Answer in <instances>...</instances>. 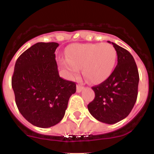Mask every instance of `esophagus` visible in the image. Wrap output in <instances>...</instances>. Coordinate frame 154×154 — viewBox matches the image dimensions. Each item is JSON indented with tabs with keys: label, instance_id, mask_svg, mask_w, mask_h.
<instances>
[{
	"label": "esophagus",
	"instance_id": "34e87169",
	"mask_svg": "<svg viewBox=\"0 0 154 154\" xmlns=\"http://www.w3.org/2000/svg\"><path fill=\"white\" fill-rule=\"evenodd\" d=\"M83 89V86H80V85H77V92H80V91H81Z\"/></svg>",
	"mask_w": 154,
	"mask_h": 154
}]
</instances>
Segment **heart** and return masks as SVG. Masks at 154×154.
I'll use <instances>...</instances> for the list:
<instances>
[{
	"label": "heart",
	"mask_w": 154,
	"mask_h": 154,
	"mask_svg": "<svg viewBox=\"0 0 154 154\" xmlns=\"http://www.w3.org/2000/svg\"><path fill=\"white\" fill-rule=\"evenodd\" d=\"M64 65L72 74L83 68V75L92 83L106 80L112 72L117 52L110 44H83L71 46Z\"/></svg>",
	"instance_id": "b5f03b06"
}]
</instances>
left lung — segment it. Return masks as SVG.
Returning <instances> with one entry per match:
<instances>
[{
	"instance_id": "obj_1",
	"label": "left lung",
	"mask_w": 154,
	"mask_h": 154,
	"mask_svg": "<svg viewBox=\"0 0 154 154\" xmlns=\"http://www.w3.org/2000/svg\"><path fill=\"white\" fill-rule=\"evenodd\" d=\"M108 42L116 50L118 64L105 81L91 88L95 97L88 104V109L99 122L113 125L125 119L133 109L137 99L139 75L130 53Z\"/></svg>"
}]
</instances>
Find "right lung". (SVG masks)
<instances>
[{
	"instance_id": "obj_1",
	"label": "right lung",
	"mask_w": 154,
	"mask_h": 154,
	"mask_svg": "<svg viewBox=\"0 0 154 154\" xmlns=\"http://www.w3.org/2000/svg\"><path fill=\"white\" fill-rule=\"evenodd\" d=\"M57 42H38L16 60L12 77L15 103L23 117L42 128L63 119L76 83L59 75L56 61Z\"/></svg>"
}]
</instances>
